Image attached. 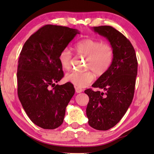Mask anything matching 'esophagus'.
Returning <instances> with one entry per match:
<instances>
[{
    "instance_id": "1",
    "label": "esophagus",
    "mask_w": 154,
    "mask_h": 154,
    "mask_svg": "<svg viewBox=\"0 0 154 154\" xmlns=\"http://www.w3.org/2000/svg\"><path fill=\"white\" fill-rule=\"evenodd\" d=\"M75 92H76L77 93H81L83 91V90L82 89V88H78V87L75 86Z\"/></svg>"
}]
</instances>
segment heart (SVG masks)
<instances>
[{"mask_svg": "<svg viewBox=\"0 0 154 154\" xmlns=\"http://www.w3.org/2000/svg\"><path fill=\"white\" fill-rule=\"evenodd\" d=\"M78 54L88 58L87 69H90L97 76H102L110 69L114 59V50L111 44L92 38H84L75 45ZM72 53L68 48L62 49L58 56V60L64 70L68 71L71 67ZM66 80L75 86L85 88L94 80L92 71H72L66 75Z\"/></svg>", "mask_w": 154, "mask_h": 154, "instance_id": "heart-1", "label": "heart"}]
</instances>
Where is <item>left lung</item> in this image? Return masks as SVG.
Instances as JSON below:
<instances>
[{
    "instance_id": "1",
    "label": "left lung",
    "mask_w": 154,
    "mask_h": 154,
    "mask_svg": "<svg viewBox=\"0 0 154 154\" xmlns=\"http://www.w3.org/2000/svg\"><path fill=\"white\" fill-rule=\"evenodd\" d=\"M93 29L110 42L114 59L109 71L92 85L105 92L85 90L90 98L86 115L91 127L107 130L121 120L132 103L138 62L133 46L123 34L110 26H95Z\"/></svg>"
}]
</instances>
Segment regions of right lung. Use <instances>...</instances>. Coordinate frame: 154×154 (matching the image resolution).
I'll list each match as a JSON object with an SVG mask.
<instances>
[{
  "instance_id": "right-lung-1",
  "label": "right lung",
  "mask_w": 154,
  "mask_h": 154,
  "mask_svg": "<svg viewBox=\"0 0 154 154\" xmlns=\"http://www.w3.org/2000/svg\"><path fill=\"white\" fill-rule=\"evenodd\" d=\"M77 34H79L77 29L69 27L43 26L30 36L20 52L18 98L30 120L42 128L61 126L66 106L75 94L72 83H56L64 77L60 52Z\"/></svg>"
}]
</instances>
